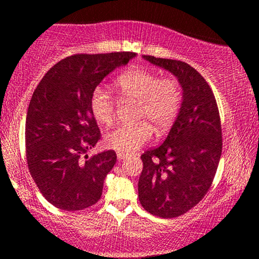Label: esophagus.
<instances>
[{
	"label": "esophagus",
	"mask_w": 259,
	"mask_h": 259,
	"mask_svg": "<svg viewBox=\"0 0 259 259\" xmlns=\"http://www.w3.org/2000/svg\"><path fill=\"white\" fill-rule=\"evenodd\" d=\"M117 157H118V159H119V160H123V159H126L129 156H127V154H125V153L118 152L117 153Z\"/></svg>",
	"instance_id": "1"
}]
</instances>
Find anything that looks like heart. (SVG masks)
<instances>
[{
	"label": "heart",
	"mask_w": 259,
	"mask_h": 259,
	"mask_svg": "<svg viewBox=\"0 0 259 259\" xmlns=\"http://www.w3.org/2000/svg\"><path fill=\"white\" fill-rule=\"evenodd\" d=\"M115 89L124 100L139 103L136 120H146L157 132L170 125L180 108L181 89L174 79H160L151 70L136 68L121 74L115 81ZM114 101L111 94L97 86L91 92L90 109L95 119L109 125L114 118ZM146 121L123 124L106 134L105 144L111 150L121 153H134L152 136V129Z\"/></svg>",
	"instance_id": "obj_1"
}]
</instances>
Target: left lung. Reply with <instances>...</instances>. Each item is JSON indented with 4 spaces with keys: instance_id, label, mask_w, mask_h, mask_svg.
Segmentation results:
<instances>
[{
    "instance_id": "obj_1",
    "label": "left lung",
    "mask_w": 259,
    "mask_h": 259,
    "mask_svg": "<svg viewBox=\"0 0 259 259\" xmlns=\"http://www.w3.org/2000/svg\"><path fill=\"white\" fill-rule=\"evenodd\" d=\"M178 79L183 99L162 145L141 156L139 200L151 214L175 218L209 190L222 156V125L215 97L195 68L175 59L142 56Z\"/></svg>"
}]
</instances>
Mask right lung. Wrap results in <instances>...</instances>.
Masks as SVG:
<instances>
[{
	"label": "right lung",
	"mask_w": 259,
	"mask_h": 259,
	"mask_svg": "<svg viewBox=\"0 0 259 259\" xmlns=\"http://www.w3.org/2000/svg\"><path fill=\"white\" fill-rule=\"evenodd\" d=\"M134 57V52L70 56L53 65L32 94L25 120L28 167L44 197L59 209L81 210L101 198L117 154L86 153L101 136L90 96Z\"/></svg>",
	"instance_id": "add662e5"
}]
</instances>
